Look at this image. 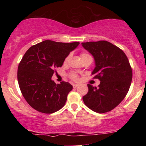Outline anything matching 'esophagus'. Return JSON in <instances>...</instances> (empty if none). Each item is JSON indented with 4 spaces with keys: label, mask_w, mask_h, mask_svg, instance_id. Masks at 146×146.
<instances>
[{
    "label": "esophagus",
    "mask_w": 146,
    "mask_h": 146,
    "mask_svg": "<svg viewBox=\"0 0 146 146\" xmlns=\"http://www.w3.org/2000/svg\"><path fill=\"white\" fill-rule=\"evenodd\" d=\"M78 86H79L78 84H73V88H77V87H78Z\"/></svg>",
    "instance_id": "1"
}]
</instances>
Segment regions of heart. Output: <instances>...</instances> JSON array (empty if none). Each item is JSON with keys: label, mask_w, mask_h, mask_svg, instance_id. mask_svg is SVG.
<instances>
[{"label": "heart", "mask_w": 146, "mask_h": 146, "mask_svg": "<svg viewBox=\"0 0 146 146\" xmlns=\"http://www.w3.org/2000/svg\"><path fill=\"white\" fill-rule=\"evenodd\" d=\"M80 56H81L82 59L83 61H84V60H88V59H92V56H90L89 53H86V52H82V53H81ZM69 60H70V55H68V56L66 57V58H65L64 60V63L67 64L68 62L69 61ZM68 76H69V78H71L72 80H73V81H78V75H77V73H74V72H71Z\"/></svg>", "instance_id": "obj_1"}]
</instances>
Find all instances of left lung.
<instances>
[{"mask_svg":"<svg viewBox=\"0 0 146 146\" xmlns=\"http://www.w3.org/2000/svg\"><path fill=\"white\" fill-rule=\"evenodd\" d=\"M82 45L94 57L92 75L100 80L98 88L87 85L88 92L83 101L96 113L109 112L125 98L131 84L132 71L128 58L121 48L109 42H87Z\"/></svg>","mask_w":146,"mask_h":146,"instance_id":"8db88e82","label":"left lung"}]
</instances>
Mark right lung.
<instances>
[{"label": "right lung", "instance_id": "obj_1", "mask_svg": "<svg viewBox=\"0 0 146 146\" xmlns=\"http://www.w3.org/2000/svg\"><path fill=\"white\" fill-rule=\"evenodd\" d=\"M79 44L44 40L25 53L18 65V84L25 100L37 111L51 114L64 106L73 86L64 81L56 84L51 77Z\"/></svg>", "mask_w": 146, "mask_h": 146}]
</instances>
